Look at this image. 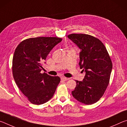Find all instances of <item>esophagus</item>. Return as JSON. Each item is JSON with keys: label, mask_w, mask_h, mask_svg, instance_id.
<instances>
[{"label": "esophagus", "mask_w": 127, "mask_h": 127, "mask_svg": "<svg viewBox=\"0 0 127 127\" xmlns=\"http://www.w3.org/2000/svg\"><path fill=\"white\" fill-rule=\"evenodd\" d=\"M68 78H66V77H61V80L62 81H65L66 80H68Z\"/></svg>", "instance_id": "obj_1"}]
</instances>
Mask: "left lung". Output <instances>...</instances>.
<instances>
[{
    "instance_id": "left-lung-1",
    "label": "left lung",
    "mask_w": 127,
    "mask_h": 127,
    "mask_svg": "<svg viewBox=\"0 0 127 127\" xmlns=\"http://www.w3.org/2000/svg\"><path fill=\"white\" fill-rule=\"evenodd\" d=\"M81 49L79 65L86 74L82 81L77 85L72 94L81 103L91 105L98 101L109 83L113 68L110 56L101 41L86 34L68 35Z\"/></svg>"
}]
</instances>
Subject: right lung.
Wrapping results in <instances>:
<instances>
[{"mask_svg":"<svg viewBox=\"0 0 127 127\" xmlns=\"http://www.w3.org/2000/svg\"><path fill=\"white\" fill-rule=\"evenodd\" d=\"M62 38L38 37L22 41L15 50L13 76L17 85L30 102L41 105L50 100L61 81L58 76L41 73L47 56Z\"/></svg>","mask_w":127,"mask_h":127,"instance_id":"add662e5","label":"right lung"}]
</instances>
